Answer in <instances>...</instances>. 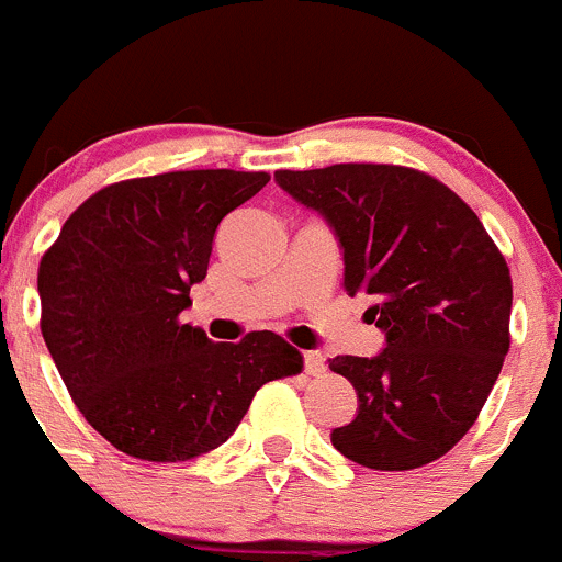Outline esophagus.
<instances>
[{
    "label": "esophagus",
    "mask_w": 562,
    "mask_h": 562,
    "mask_svg": "<svg viewBox=\"0 0 562 562\" xmlns=\"http://www.w3.org/2000/svg\"><path fill=\"white\" fill-rule=\"evenodd\" d=\"M303 366H305V374H311V376H322L327 371L325 355L314 352V349L303 352Z\"/></svg>",
    "instance_id": "1"
}]
</instances>
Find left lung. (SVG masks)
Instances as JSON below:
<instances>
[{"instance_id": "1", "label": "left lung", "mask_w": 562, "mask_h": 562, "mask_svg": "<svg viewBox=\"0 0 562 562\" xmlns=\"http://www.w3.org/2000/svg\"><path fill=\"white\" fill-rule=\"evenodd\" d=\"M325 218L344 257L349 297L385 333L374 358L338 355L358 393L336 451L371 470H415L446 457L475 424L508 355L510 273L477 215L424 171L336 164L276 171Z\"/></svg>"}]
</instances>
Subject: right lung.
I'll return each mask as SVG.
<instances>
[{
	"label": "right lung",
	"mask_w": 562,
	"mask_h": 562,
	"mask_svg": "<svg viewBox=\"0 0 562 562\" xmlns=\"http://www.w3.org/2000/svg\"><path fill=\"white\" fill-rule=\"evenodd\" d=\"M270 182L196 169L125 180L87 199L41 259V330L94 431L147 462H186L232 437L270 380L303 358L270 330L237 344L186 325L221 221Z\"/></svg>",
	"instance_id": "right-lung-1"
}]
</instances>
